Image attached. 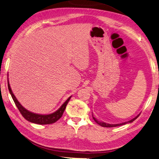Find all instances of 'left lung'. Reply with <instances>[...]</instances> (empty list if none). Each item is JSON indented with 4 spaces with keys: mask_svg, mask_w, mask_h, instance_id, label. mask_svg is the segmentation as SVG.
Masks as SVG:
<instances>
[{
    "mask_svg": "<svg viewBox=\"0 0 159 159\" xmlns=\"http://www.w3.org/2000/svg\"><path fill=\"white\" fill-rule=\"evenodd\" d=\"M139 116V115H138L137 116L135 117L134 118L132 119V120H129V121H127V122H125V123H119V124H114V125H112V124H108V123H103V122H100V121H98V120L96 119L93 116V119L94 120V121L96 122V123H97V124L99 125H101V126H102V127H117V126H120V125H125V124H127V123H132V122H133V121L134 120H136L137 118H138Z\"/></svg>",
    "mask_w": 159,
    "mask_h": 159,
    "instance_id": "1",
    "label": "left lung"
}]
</instances>
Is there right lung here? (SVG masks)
<instances>
[{
	"label": "right lung",
	"mask_w": 159,
	"mask_h": 159,
	"mask_svg": "<svg viewBox=\"0 0 159 159\" xmlns=\"http://www.w3.org/2000/svg\"><path fill=\"white\" fill-rule=\"evenodd\" d=\"M7 87H8V89L10 93L11 94V97L13 99L15 105L18 108V110L20 111V113L22 114V116L27 120L31 122V123L39 124V125H48V124H52L56 123L57 120L61 118L65 109L66 108V106L67 103L69 102L71 97H70L67 99L65 101L64 103L60 107L58 110L56 112H54L53 113L48 114V115H41V114H36L32 113V112L27 111V109H25L23 106L21 105L19 101H17L16 97H15L13 93L12 92L11 88L8 82V77H7Z\"/></svg>",
	"instance_id": "1"
}]
</instances>
